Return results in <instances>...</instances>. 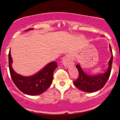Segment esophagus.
I'll list each match as a JSON object with an SVG mask.
<instances>
[{
  "label": "esophagus",
  "instance_id": "obj_1",
  "mask_svg": "<svg viewBox=\"0 0 120 120\" xmlns=\"http://www.w3.org/2000/svg\"><path fill=\"white\" fill-rule=\"evenodd\" d=\"M62 62L65 67H68L71 63V57L69 55H67L64 56L62 59Z\"/></svg>",
  "mask_w": 120,
  "mask_h": 120
}]
</instances>
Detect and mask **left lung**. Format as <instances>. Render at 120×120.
Segmentation results:
<instances>
[{
	"label": "left lung",
	"mask_w": 120,
	"mask_h": 120,
	"mask_svg": "<svg viewBox=\"0 0 120 120\" xmlns=\"http://www.w3.org/2000/svg\"><path fill=\"white\" fill-rule=\"evenodd\" d=\"M110 51L112 52V57L109 61V67L107 71L102 74L91 75L87 74L83 71L79 64L76 65L78 69L79 76L77 79L73 82L74 85L79 90L87 93H93L102 89L111 74L113 61V54L111 46H109Z\"/></svg>",
	"instance_id": "8db88e82"
}]
</instances>
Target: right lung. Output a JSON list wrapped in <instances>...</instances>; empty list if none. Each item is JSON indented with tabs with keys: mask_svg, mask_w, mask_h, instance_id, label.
Returning <instances> with one entry per match:
<instances>
[{
	"mask_svg": "<svg viewBox=\"0 0 120 120\" xmlns=\"http://www.w3.org/2000/svg\"><path fill=\"white\" fill-rule=\"evenodd\" d=\"M33 29L29 28L26 30ZM9 69L13 83L21 91L29 95H37L42 94L51 85L53 80V73L57 67L55 61L51 62L36 74L31 76H22L16 73L12 67V59L11 52L8 54Z\"/></svg>",
	"mask_w": 120,
	"mask_h": 120,
	"instance_id": "1",
	"label": "right lung"
}]
</instances>
